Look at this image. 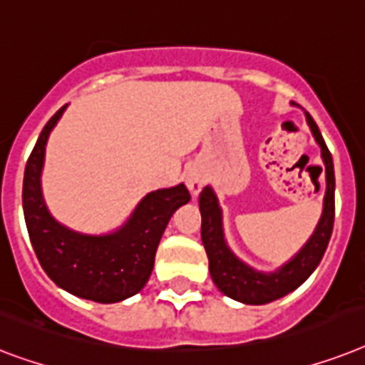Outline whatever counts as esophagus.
<instances>
[{
    "mask_svg": "<svg viewBox=\"0 0 365 365\" xmlns=\"http://www.w3.org/2000/svg\"><path fill=\"white\" fill-rule=\"evenodd\" d=\"M186 185H188L192 194L197 196L201 188H203V185H205V177L201 173H197V171H190V173L186 175Z\"/></svg>",
    "mask_w": 365,
    "mask_h": 365,
    "instance_id": "esophagus-1",
    "label": "esophagus"
}]
</instances>
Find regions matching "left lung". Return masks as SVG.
Wrapping results in <instances>:
<instances>
[{
	"label": "left lung",
	"mask_w": 365,
	"mask_h": 365,
	"mask_svg": "<svg viewBox=\"0 0 365 365\" xmlns=\"http://www.w3.org/2000/svg\"><path fill=\"white\" fill-rule=\"evenodd\" d=\"M305 116H307L309 128L322 150V160H324L326 168V196L324 211L317 224V230L292 260L281 265L273 273H262L239 260L224 239L222 209L218 205L217 194L212 192L211 186H205L200 194L201 241H203L207 258H209L212 282L228 298L237 299L241 303L264 305V303L275 302V299L296 290L317 269V265L324 256L326 247L330 243L335 217L334 160H331V154L326 147L317 122L311 118L309 113H305Z\"/></svg>",
	"instance_id": "8db88e82"
}]
</instances>
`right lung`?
I'll list each match as a JSON object with an SVG mask.
<instances>
[{
	"label": "right lung",
	"instance_id": "right-lung-1",
	"mask_svg": "<svg viewBox=\"0 0 365 365\" xmlns=\"http://www.w3.org/2000/svg\"><path fill=\"white\" fill-rule=\"evenodd\" d=\"M66 107L46 122L26 164L22 207L31 247L46 275L69 294L98 303L122 302L147 284L162 233L173 212L190 201V192L185 185L150 192L128 222L107 235L66 228L52 218L41 194L45 145Z\"/></svg>",
	"mask_w": 365,
	"mask_h": 365
}]
</instances>
